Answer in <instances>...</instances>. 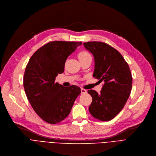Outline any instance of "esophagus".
Listing matches in <instances>:
<instances>
[{"instance_id":"34e87169","label":"esophagus","mask_w":156,"mask_h":156,"mask_svg":"<svg viewBox=\"0 0 156 156\" xmlns=\"http://www.w3.org/2000/svg\"><path fill=\"white\" fill-rule=\"evenodd\" d=\"M87 93V90H84L83 88H81V94H85Z\"/></svg>"}]
</instances>
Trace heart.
Masks as SVG:
<instances>
[{"mask_svg":"<svg viewBox=\"0 0 156 156\" xmlns=\"http://www.w3.org/2000/svg\"><path fill=\"white\" fill-rule=\"evenodd\" d=\"M90 56V55L87 52L84 51L79 52V53L78 54V58H79V60H81V59L85 58L88 57V56Z\"/></svg>","mask_w":156,"mask_h":156,"instance_id":"heart-1","label":"heart"}]
</instances>
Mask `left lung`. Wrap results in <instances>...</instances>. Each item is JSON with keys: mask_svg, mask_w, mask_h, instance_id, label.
Returning a JSON list of instances; mask_svg holds the SVG:
<instances>
[{"mask_svg": "<svg viewBox=\"0 0 156 156\" xmlns=\"http://www.w3.org/2000/svg\"><path fill=\"white\" fill-rule=\"evenodd\" d=\"M84 48L94 57L93 76L104 82L100 93L90 90L92 97L89 111L102 121L112 119L126 103L132 88V76L123 56L108 44L101 42H84Z\"/></svg>", "mask_w": 156, "mask_h": 156, "instance_id": "obj_1", "label": "left lung"}]
</instances>
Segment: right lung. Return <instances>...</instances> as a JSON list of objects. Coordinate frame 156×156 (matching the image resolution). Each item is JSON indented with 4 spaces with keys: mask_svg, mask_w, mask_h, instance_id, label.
<instances>
[{
    "mask_svg": "<svg viewBox=\"0 0 156 156\" xmlns=\"http://www.w3.org/2000/svg\"><path fill=\"white\" fill-rule=\"evenodd\" d=\"M82 42L53 41L39 48L26 66L23 87L27 97L37 115L49 124L64 120L71 111L80 88L65 87L55 83L64 72L67 58Z\"/></svg>",
    "mask_w": 156,
    "mask_h": 156,
    "instance_id": "1",
    "label": "right lung"
}]
</instances>
